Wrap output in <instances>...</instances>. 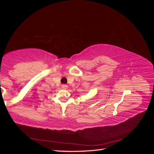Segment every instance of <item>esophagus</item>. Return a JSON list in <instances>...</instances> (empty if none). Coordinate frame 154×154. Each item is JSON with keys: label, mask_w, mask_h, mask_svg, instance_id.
<instances>
[{"label": "esophagus", "mask_w": 154, "mask_h": 154, "mask_svg": "<svg viewBox=\"0 0 154 154\" xmlns=\"http://www.w3.org/2000/svg\"><path fill=\"white\" fill-rule=\"evenodd\" d=\"M62 88H63V89H67V87H68V86H67V85H65V84H63V85H62Z\"/></svg>", "instance_id": "1"}]
</instances>
